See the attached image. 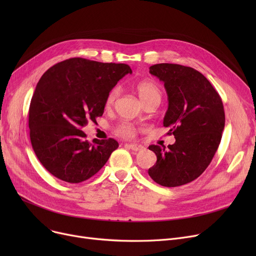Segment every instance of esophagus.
I'll list each match as a JSON object with an SVG mask.
<instances>
[{
    "label": "esophagus",
    "instance_id": "1",
    "mask_svg": "<svg viewBox=\"0 0 256 256\" xmlns=\"http://www.w3.org/2000/svg\"><path fill=\"white\" fill-rule=\"evenodd\" d=\"M126 146L130 148L132 150H135V152H139L143 150V146L139 145V144H135V143H126Z\"/></svg>",
    "mask_w": 256,
    "mask_h": 256
}]
</instances>
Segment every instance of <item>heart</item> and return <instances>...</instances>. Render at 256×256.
<instances>
[{
  "label": "heart",
  "instance_id": "heart-1",
  "mask_svg": "<svg viewBox=\"0 0 256 256\" xmlns=\"http://www.w3.org/2000/svg\"><path fill=\"white\" fill-rule=\"evenodd\" d=\"M135 89L138 93L139 98L145 104L156 98H160V92L158 87L150 80H140V82H138L135 85ZM117 94H118V88H113L112 90H110V92L108 93V96L106 98V102H104L106 106H111L114 104L117 98ZM115 132L120 137L132 138L135 136L136 128L135 126H132L130 124H121L116 128Z\"/></svg>",
  "mask_w": 256,
  "mask_h": 256
}]
</instances>
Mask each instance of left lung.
Here are the masks:
<instances>
[{"mask_svg": "<svg viewBox=\"0 0 256 256\" xmlns=\"http://www.w3.org/2000/svg\"><path fill=\"white\" fill-rule=\"evenodd\" d=\"M150 72L164 83L168 110L164 126L176 143L150 145L156 163L150 176L164 186H178L199 178L216 154L225 126L223 102L210 80L199 72L180 64L160 63Z\"/></svg>", "mask_w": 256, "mask_h": 256, "instance_id": "1", "label": "left lung"}]
</instances>
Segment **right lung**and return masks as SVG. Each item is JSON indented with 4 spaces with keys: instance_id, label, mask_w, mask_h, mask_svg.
<instances>
[{
    "instance_id": "right-lung-1",
    "label": "right lung",
    "mask_w": 256,
    "mask_h": 256,
    "mask_svg": "<svg viewBox=\"0 0 256 256\" xmlns=\"http://www.w3.org/2000/svg\"><path fill=\"white\" fill-rule=\"evenodd\" d=\"M128 74L132 70L124 63L70 58L40 78L29 109L30 139L39 162L54 176L82 182L117 148L112 138L89 143L80 128L102 116L108 93Z\"/></svg>"
}]
</instances>
